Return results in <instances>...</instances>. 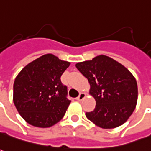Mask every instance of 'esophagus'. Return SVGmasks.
I'll return each mask as SVG.
<instances>
[{"mask_svg":"<svg viewBox=\"0 0 151 151\" xmlns=\"http://www.w3.org/2000/svg\"><path fill=\"white\" fill-rule=\"evenodd\" d=\"M85 97H86V94L83 93H81L79 94V96L77 97V100H78V101H82V100L84 99Z\"/></svg>","mask_w":151,"mask_h":151,"instance_id":"1","label":"esophagus"}]
</instances>
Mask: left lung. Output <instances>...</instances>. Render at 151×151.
Returning <instances> with one entry per match:
<instances>
[{
	"instance_id": "obj_1",
	"label": "left lung",
	"mask_w": 151,
	"mask_h": 151,
	"mask_svg": "<svg viewBox=\"0 0 151 151\" xmlns=\"http://www.w3.org/2000/svg\"><path fill=\"white\" fill-rule=\"evenodd\" d=\"M90 84L89 94L96 101L95 109L86 116L97 127L112 129L127 122L138 98L137 83L122 63L103 54L76 63Z\"/></svg>"
}]
</instances>
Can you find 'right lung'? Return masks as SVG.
<instances>
[{"label": "right lung", "mask_w": 151, "mask_h": 151, "mask_svg": "<svg viewBox=\"0 0 151 151\" xmlns=\"http://www.w3.org/2000/svg\"><path fill=\"white\" fill-rule=\"evenodd\" d=\"M69 65V62L47 54L28 63L16 76L13 101L26 122L47 128L63 117L71 101L60 77Z\"/></svg>", "instance_id": "add662e5"}]
</instances>
